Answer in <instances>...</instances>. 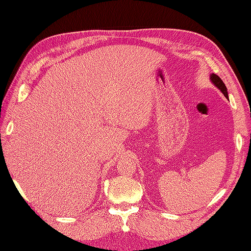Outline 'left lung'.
Instances as JSON below:
<instances>
[{"label": "left lung", "mask_w": 251, "mask_h": 251, "mask_svg": "<svg viewBox=\"0 0 251 251\" xmlns=\"http://www.w3.org/2000/svg\"><path fill=\"white\" fill-rule=\"evenodd\" d=\"M210 79H211L212 83H215V86L217 88H219V90H221V92L224 94V96L226 98H228V94H227V89H226V86L224 85L223 80L220 78L217 74H211Z\"/></svg>", "instance_id": "left-lung-1"}]
</instances>
